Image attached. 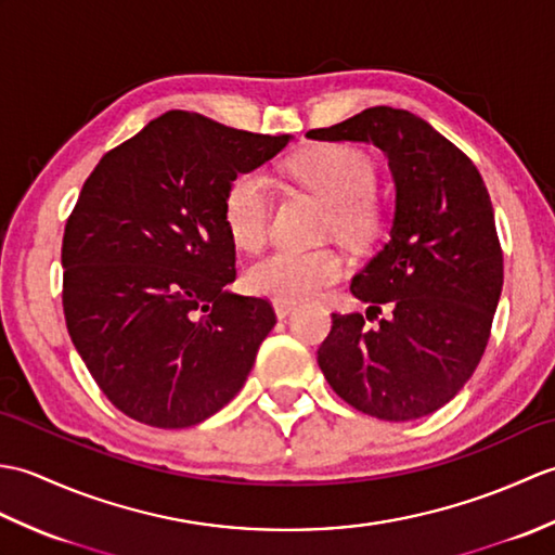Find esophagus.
Segmentation results:
<instances>
[{
    "instance_id": "1",
    "label": "esophagus",
    "mask_w": 555,
    "mask_h": 555,
    "mask_svg": "<svg viewBox=\"0 0 555 555\" xmlns=\"http://www.w3.org/2000/svg\"><path fill=\"white\" fill-rule=\"evenodd\" d=\"M293 310H296V302L293 300H274V312L279 320H286Z\"/></svg>"
}]
</instances>
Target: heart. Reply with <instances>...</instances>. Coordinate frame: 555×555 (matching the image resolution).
<instances>
[{"instance_id":"b5f03b06","label":"heart","mask_w":555,"mask_h":555,"mask_svg":"<svg viewBox=\"0 0 555 555\" xmlns=\"http://www.w3.org/2000/svg\"><path fill=\"white\" fill-rule=\"evenodd\" d=\"M298 179L324 203L332 205L328 231L350 243H362L379 229L382 205L374 195L376 167L352 145H314L288 164ZM223 223L231 241L245 253H257L271 231V188L262 173L245 171L223 193ZM344 276V259L332 247L293 250L281 247L255 262L245 274V286L257 296L274 300H302Z\"/></svg>"}]
</instances>
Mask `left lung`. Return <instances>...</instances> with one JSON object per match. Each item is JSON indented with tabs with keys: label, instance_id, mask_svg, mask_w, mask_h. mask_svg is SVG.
<instances>
[{
	"label": "left lung",
	"instance_id": "8db88e82",
	"mask_svg": "<svg viewBox=\"0 0 555 555\" xmlns=\"http://www.w3.org/2000/svg\"><path fill=\"white\" fill-rule=\"evenodd\" d=\"M308 135L376 145L396 181L391 238L350 284L376 324L334 312L317 362L364 415H431L477 370L501 298L503 250L487 185L463 150L405 109L370 107Z\"/></svg>",
	"mask_w": 555,
	"mask_h": 555
}]
</instances>
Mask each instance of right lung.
I'll use <instances>...</instances> for the list:
<instances>
[{"instance_id":"right-lung-1","label":"right lung","mask_w":555,"mask_h":555,"mask_svg":"<svg viewBox=\"0 0 555 555\" xmlns=\"http://www.w3.org/2000/svg\"><path fill=\"white\" fill-rule=\"evenodd\" d=\"M167 112L116 145L82 183L62 241L68 336L126 417L183 429L241 391L276 314L235 296L223 193L288 145Z\"/></svg>"}]
</instances>
